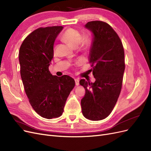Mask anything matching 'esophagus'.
Instances as JSON below:
<instances>
[{"instance_id": "esophagus-1", "label": "esophagus", "mask_w": 151, "mask_h": 151, "mask_svg": "<svg viewBox=\"0 0 151 151\" xmlns=\"http://www.w3.org/2000/svg\"><path fill=\"white\" fill-rule=\"evenodd\" d=\"M75 83L76 86L79 85V79H75Z\"/></svg>"}]
</instances>
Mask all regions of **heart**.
<instances>
[{
	"instance_id": "1",
	"label": "heart",
	"mask_w": 151,
	"mask_h": 151,
	"mask_svg": "<svg viewBox=\"0 0 151 151\" xmlns=\"http://www.w3.org/2000/svg\"><path fill=\"white\" fill-rule=\"evenodd\" d=\"M62 40L69 43L72 47H76L79 44L81 47H87L90 44L91 39L88 36H82L79 31L69 28L62 35Z\"/></svg>"
}]
</instances>
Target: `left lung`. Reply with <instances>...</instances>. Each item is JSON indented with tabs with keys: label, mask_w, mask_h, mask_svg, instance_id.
I'll list each match as a JSON object with an SVG mask.
<instances>
[{
	"label": "left lung",
	"mask_w": 151,
	"mask_h": 151,
	"mask_svg": "<svg viewBox=\"0 0 151 151\" xmlns=\"http://www.w3.org/2000/svg\"><path fill=\"white\" fill-rule=\"evenodd\" d=\"M85 28L93 35L89 60L96 81H80L86 90L81 104L85 118L98 121L111 113L120 94L125 67L124 50L119 36L106 22L90 21Z\"/></svg>",
	"instance_id": "1"
}]
</instances>
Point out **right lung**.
<instances>
[{
    "label": "right lung",
    "mask_w": 151,
    "mask_h": 151,
    "mask_svg": "<svg viewBox=\"0 0 151 151\" xmlns=\"http://www.w3.org/2000/svg\"><path fill=\"white\" fill-rule=\"evenodd\" d=\"M62 29V26L36 29L24 39L19 52L25 93L34 110L47 119L62 115L66 100L75 86L71 77L53 76L48 68L55 41Z\"/></svg>",
    "instance_id": "1"
}]
</instances>
